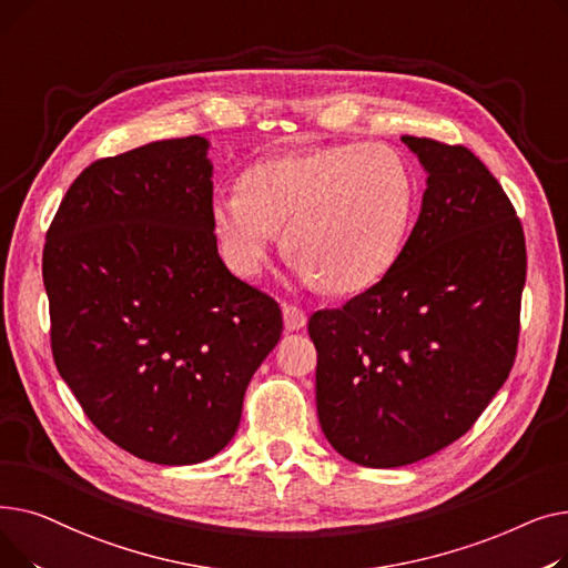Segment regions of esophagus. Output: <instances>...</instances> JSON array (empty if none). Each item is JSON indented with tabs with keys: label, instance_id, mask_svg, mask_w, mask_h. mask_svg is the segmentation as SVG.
Here are the masks:
<instances>
[{
	"label": "esophagus",
	"instance_id": "34e87169",
	"mask_svg": "<svg viewBox=\"0 0 568 568\" xmlns=\"http://www.w3.org/2000/svg\"><path fill=\"white\" fill-rule=\"evenodd\" d=\"M283 322L287 332H300L306 326V313L302 308H296L292 304L283 306Z\"/></svg>",
	"mask_w": 568,
	"mask_h": 568
}]
</instances>
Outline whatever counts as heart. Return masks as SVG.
<instances>
[{"label": "heart", "instance_id": "b5f03b06", "mask_svg": "<svg viewBox=\"0 0 568 568\" xmlns=\"http://www.w3.org/2000/svg\"><path fill=\"white\" fill-rule=\"evenodd\" d=\"M414 176L386 144H336L255 163L239 191L219 193L212 223L232 264L257 276L287 227L300 274L356 292L386 274L405 242Z\"/></svg>", "mask_w": 568, "mask_h": 568}]
</instances>
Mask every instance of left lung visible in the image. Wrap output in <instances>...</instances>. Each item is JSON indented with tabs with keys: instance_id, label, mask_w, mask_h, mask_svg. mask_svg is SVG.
Segmentation results:
<instances>
[{
	"instance_id": "1",
	"label": "left lung",
	"mask_w": 568,
	"mask_h": 568,
	"mask_svg": "<svg viewBox=\"0 0 568 568\" xmlns=\"http://www.w3.org/2000/svg\"><path fill=\"white\" fill-rule=\"evenodd\" d=\"M428 179L422 214L379 283L317 311L324 437L364 467H403L463 437L511 373L527 274L511 200L463 144L400 138Z\"/></svg>"
}]
</instances>
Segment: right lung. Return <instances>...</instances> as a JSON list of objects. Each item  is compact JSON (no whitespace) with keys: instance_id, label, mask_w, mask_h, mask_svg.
<instances>
[{"instance_id":"add662e5","label":"right lung","mask_w":568,"mask_h":568,"mask_svg":"<svg viewBox=\"0 0 568 568\" xmlns=\"http://www.w3.org/2000/svg\"><path fill=\"white\" fill-rule=\"evenodd\" d=\"M200 135L84 168L50 223L43 285L59 375L124 452L193 465L234 437L278 304L230 274Z\"/></svg>"}]
</instances>
